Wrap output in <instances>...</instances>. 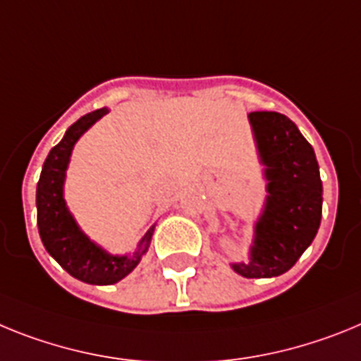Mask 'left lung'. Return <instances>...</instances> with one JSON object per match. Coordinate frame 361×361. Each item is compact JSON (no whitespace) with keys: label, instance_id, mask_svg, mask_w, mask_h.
<instances>
[{"label":"left lung","instance_id":"1","mask_svg":"<svg viewBox=\"0 0 361 361\" xmlns=\"http://www.w3.org/2000/svg\"><path fill=\"white\" fill-rule=\"evenodd\" d=\"M267 176V205L256 225L249 263L233 269L245 278H272L289 271L311 245L322 219V180L314 150L280 112L249 114Z\"/></svg>","mask_w":361,"mask_h":361}]
</instances>
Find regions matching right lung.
<instances>
[{"label": "right lung", "instance_id": "1", "mask_svg": "<svg viewBox=\"0 0 361 361\" xmlns=\"http://www.w3.org/2000/svg\"><path fill=\"white\" fill-rule=\"evenodd\" d=\"M106 112V109L89 112L68 127L63 140L47 156L36 190L37 228L47 252L68 274L92 285H111L123 280L140 263L154 233V228L147 231L133 256H111L81 233L65 207L63 180L72 147Z\"/></svg>", "mask_w": 361, "mask_h": 361}]
</instances>
